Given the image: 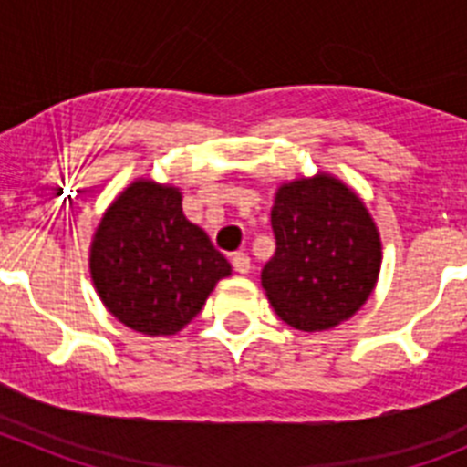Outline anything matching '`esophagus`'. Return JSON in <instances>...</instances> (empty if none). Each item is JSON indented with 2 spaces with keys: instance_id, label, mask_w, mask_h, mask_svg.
Masks as SVG:
<instances>
[{
  "instance_id": "esophagus-1",
  "label": "esophagus",
  "mask_w": 467,
  "mask_h": 467,
  "mask_svg": "<svg viewBox=\"0 0 467 467\" xmlns=\"http://www.w3.org/2000/svg\"><path fill=\"white\" fill-rule=\"evenodd\" d=\"M231 264H234V269H236L238 274H250V257H247L245 253L234 254V257H231Z\"/></svg>"
}]
</instances>
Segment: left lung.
I'll list each match as a JSON object with an SVG mask.
<instances>
[{
	"mask_svg": "<svg viewBox=\"0 0 467 467\" xmlns=\"http://www.w3.org/2000/svg\"><path fill=\"white\" fill-rule=\"evenodd\" d=\"M271 226L262 287L283 323L320 332L360 311L381 269V238L353 189L325 172L283 184Z\"/></svg>",
	"mask_w": 467,
	"mask_h": 467,
	"instance_id": "obj_1",
	"label": "left lung"
}]
</instances>
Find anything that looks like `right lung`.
<instances>
[{
	"mask_svg": "<svg viewBox=\"0 0 467 467\" xmlns=\"http://www.w3.org/2000/svg\"><path fill=\"white\" fill-rule=\"evenodd\" d=\"M231 266L203 229L184 217L182 193L135 180L102 214L90 278L119 323L150 337L189 325Z\"/></svg>",
	"mask_w": 467,
	"mask_h": 467,
	"instance_id": "add662e5",
	"label": "right lung"
}]
</instances>
